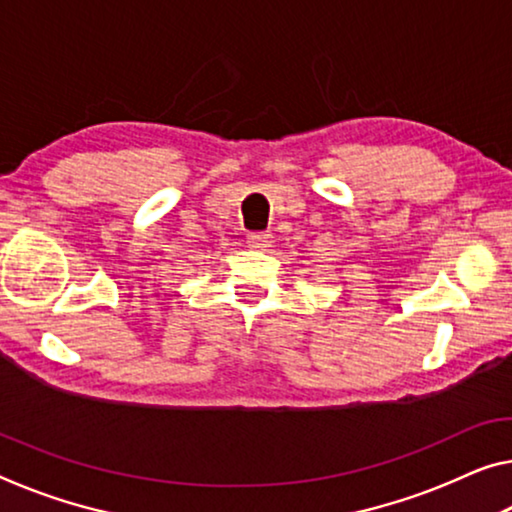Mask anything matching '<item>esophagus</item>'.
<instances>
[{"label": "esophagus", "mask_w": 512, "mask_h": 512, "mask_svg": "<svg viewBox=\"0 0 512 512\" xmlns=\"http://www.w3.org/2000/svg\"><path fill=\"white\" fill-rule=\"evenodd\" d=\"M270 240H272V235L267 231H254L247 235V245L251 249H265L267 245H270Z\"/></svg>", "instance_id": "34e87169"}]
</instances>
